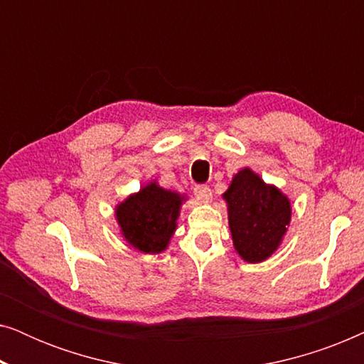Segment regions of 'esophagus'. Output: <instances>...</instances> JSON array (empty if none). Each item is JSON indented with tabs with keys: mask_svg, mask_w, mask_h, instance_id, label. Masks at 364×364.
<instances>
[{
	"mask_svg": "<svg viewBox=\"0 0 364 364\" xmlns=\"http://www.w3.org/2000/svg\"><path fill=\"white\" fill-rule=\"evenodd\" d=\"M193 193H196V197L202 202L212 200V188L208 186H197L196 188H193Z\"/></svg>",
	"mask_w": 364,
	"mask_h": 364,
	"instance_id": "obj_1",
	"label": "esophagus"
}]
</instances>
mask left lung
Masks as SVG:
<instances>
[{"label": "left lung", "instance_id": "obj_1", "mask_svg": "<svg viewBox=\"0 0 364 364\" xmlns=\"http://www.w3.org/2000/svg\"><path fill=\"white\" fill-rule=\"evenodd\" d=\"M233 247L248 263L272 257L290 225L291 205L275 186H268L250 168H242L223 193Z\"/></svg>", "mask_w": 364, "mask_h": 364}]
</instances>
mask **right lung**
<instances>
[{"mask_svg":"<svg viewBox=\"0 0 364 364\" xmlns=\"http://www.w3.org/2000/svg\"><path fill=\"white\" fill-rule=\"evenodd\" d=\"M186 197L166 191L157 182L147 183L116 207V218L129 245L142 253H161L177 228Z\"/></svg>","mask_w":364,"mask_h":364,"instance_id":"add662e5","label":"right lung"}]
</instances>
